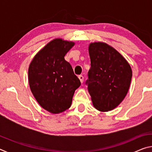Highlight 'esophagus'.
<instances>
[{"mask_svg": "<svg viewBox=\"0 0 152 152\" xmlns=\"http://www.w3.org/2000/svg\"><path fill=\"white\" fill-rule=\"evenodd\" d=\"M78 78H79L80 80L81 83H83V81H84V77H83V76H82V75L78 76Z\"/></svg>", "mask_w": 152, "mask_h": 152, "instance_id": "obj_1", "label": "esophagus"}]
</instances>
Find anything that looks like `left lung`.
I'll list each match as a JSON object with an SVG mask.
<instances>
[{"label": "left lung", "instance_id": "1", "mask_svg": "<svg viewBox=\"0 0 152 152\" xmlns=\"http://www.w3.org/2000/svg\"><path fill=\"white\" fill-rule=\"evenodd\" d=\"M88 52L91 67L86 83L92 104L99 111L111 110L127 94L132 68L119 51L104 42L91 43Z\"/></svg>", "mask_w": 152, "mask_h": 152}]
</instances>
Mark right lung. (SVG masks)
Listing matches in <instances>:
<instances>
[{
  "label": "right lung",
  "instance_id": "add662e5",
  "mask_svg": "<svg viewBox=\"0 0 152 152\" xmlns=\"http://www.w3.org/2000/svg\"><path fill=\"white\" fill-rule=\"evenodd\" d=\"M75 44L56 38L38 51L29 64L28 80L36 101L43 109L59 114L69 109L80 81L64 59Z\"/></svg>",
  "mask_w": 152,
  "mask_h": 152
}]
</instances>
